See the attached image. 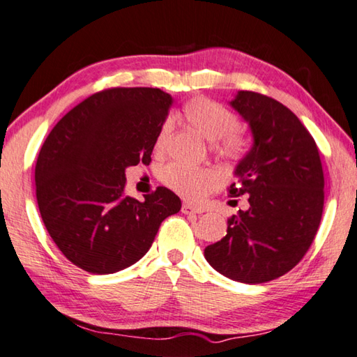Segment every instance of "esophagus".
I'll return each mask as SVG.
<instances>
[{
  "label": "esophagus",
  "instance_id": "obj_1",
  "mask_svg": "<svg viewBox=\"0 0 357 357\" xmlns=\"http://www.w3.org/2000/svg\"><path fill=\"white\" fill-rule=\"evenodd\" d=\"M182 213L185 215H196V213H204L202 207H197V205H192L190 202H183L182 205Z\"/></svg>",
  "mask_w": 357,
  "mask_h": 357
}]
</instances>
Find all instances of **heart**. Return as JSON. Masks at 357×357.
Listing matches in <instances>:
<instances>
[{
	"label": "heart",
	"mask_w": 357,
	"mask_h": 357,
	"mask_svg": "<svg viewBox=\"0 0 357 357\" xmlns=\"http://www.w3.org/2000/svg\"><path fill=\"white\" fill-rule=\"evenodd\" d=\"M185 119L199 135L216 143V150L224 156L235 158L241 153L243 142L234 131L238 128V117L226 106L208 98H195L185 105ZM172 122L165 121L156 133L155 149L162 150L169 141ZM161 182L167 188L188 199H202L221 183V175L215 169L192 167L182 162H171L161 171Z\"/></svg>",
	"instance_id": "heart-1"
}]
</instances>
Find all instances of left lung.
Masks as SVG:
<instances>
[{
	"label": "left lung",
	"instance_id": "8db88e82",
	"mask_svg": "<svg viewBox=\"0 0 357 357\" xmlns=\"http://www.w3.org/2000/svg\"><path fill=\"white\" fill-rule=\"evenodd\" d=\"M229 105L251 128L252 146L227 191L248 195L249 208L230 218L226 236L204 255L222 276L264 284L296 266L315 238L324 204L321 160L314 137L278 100L238 91Z\"/></svg>",
	"mask_w": 357,
	"mask_h": 357
}]
</instances>
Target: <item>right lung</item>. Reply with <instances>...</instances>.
Masks as SVG:
<instances>
[{"instance_id":"right-lung-1","label":"right lung","mask_w":357,"mask_h":357,"mask_svg":"<svg viewBox=\"0 0 357 357\" xmlns=\"http://www.w3.org/2000/svg\"><path fill=\"white\" fill-rule=\"evenodd\" d=\"M152 87H114L87 97L50 131L36 162L42 221L61 252L92 274L136 264L161 222L182 208L160 186L144 202L125 196V169L149 165L172 106Z\"/></svg>"}]
</instances>
